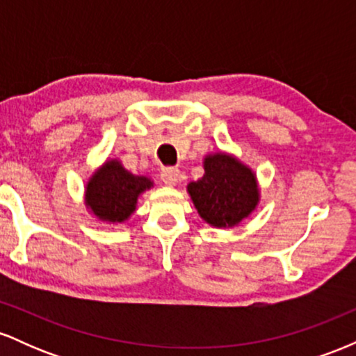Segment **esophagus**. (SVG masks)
<instances>
[{
	"instance_id": "1",
	"label": "esophagus",
	"mask_w": 356,
	"mask_h": 356,
	"mask_svg": "<svg viewBox=\"0 0 356 356\" xmlns=\"http://www.w3.org/2000/svg\"><path fill=\"white\" fill-rule=\"evenodd\" d=\"M161 179L167 186H175L179 179V170L174 169V167H165V169H162Z\"/></svg>"
}]
</instances>
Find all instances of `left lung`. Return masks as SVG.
<instances>
[{"label": "left lung", "instance_id": "1", "mask_svg": "<svg viewBox=\"0 0 356 356\" xmlns=\"http://www.w3.org/2000/svg\"><path fill=\"white\" fill-rule=\"evenodd\" d=\"M206 174L187 186L199 216L216 227H232L248 218L259 202L256 175L227 154L204 159Z\"/></svg>", "mask_w": 356, "mask_h": 356}]
</instances>
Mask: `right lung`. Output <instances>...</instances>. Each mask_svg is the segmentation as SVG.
<instances>
[{"mask_svg": "<svg viewBox=\"0 0 356 356\" xmlns=\"http://www.w3.org/2000/svg\"><path fill=\"white\" fill-rule=\"evenodd\" d=\"M150 187V179L134 175L118 161H107L88 181L85 202L99 219L124 222L136 211L138 195Z\"/></svg>", "mask_w": 356, "mask_h": 356, "instance_id": "obj_1", "label": "right lung"}]
</instances>
